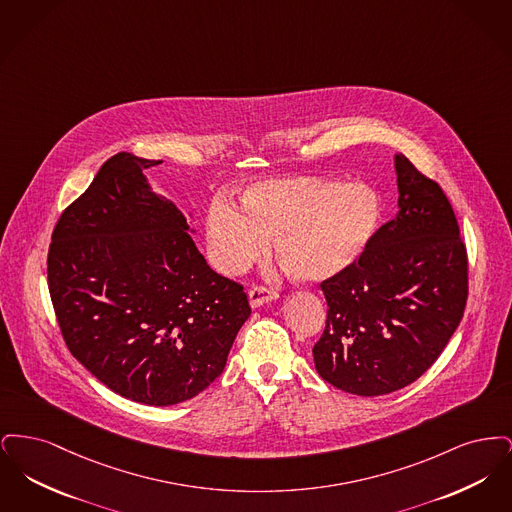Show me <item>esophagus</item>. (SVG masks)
I'll return each instance as SVG.
<instances>
[{"label": "esophagus", "mask_w": 512, "mask_h": 512, "mask_svg": "<svg viewBox=\"0 0 512 512\" xmlns=\"http://www.w3.org/2000/svg\"><path fill=\"white\" fill-rule=\"evenodd\" d=\"M247 295H249V305H251L253 309H255V307H261V305H265L267 301H272V299L278 297V293L268 290L265 286H253Z\"/></svg>", "instance_id": "34e87169"}]
</instances>
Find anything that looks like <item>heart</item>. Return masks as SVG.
<instances>
[{"label": "heart", "mask_w": 512, "mask_h": 512, "mask_svg": "<svg viewBox=\"0 0 512 512\" xmlns=\"http://www.w3.org/2000/svg\"><path fill=\"white\" fill-rule=\"evenodd\" d=\"M380 220L382 201L368 184L292 176L247 186L242 211L222 197L213 199L205 234L224 274L249 267L274 240L276 259L292 278L324 282L361 259Z\"/></svg>", "instance_id": "heart-1"}]
</instances>
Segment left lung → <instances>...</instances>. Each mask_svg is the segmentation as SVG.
<instances>
[{
  "mask_svg": "<svg viewBox=\"0 0 512 512\" xmlns=\"http://www.w3.org/2000/svg\"><path fill=\"white\" fill-rule=\"evenodd\" d=\"M399 211L353 267L320 284L328 317L313 347L338 390L374 397L413 384L455 334L468 297V259L438 182L395 155Z\"/></svg>",
  "mask_w": 512,
  "mask_h": 512,
  "instance_id": "1",
  "label": "left lung"
}]
</instances>
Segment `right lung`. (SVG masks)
<instances>
[{
  "label": "right lung",
  "mask_w": 512,
  "mask_h": 512,
  "mask_svg": "<svg viewBox=\"0 0 512 512\" xmlns=\"http://www.w3.org/2000/svg\"><path fill=\"white\" fill-rule=\"evenodd\" d=\"M153 165L124 151L103 163L55 224L48 286L76 361L122 397L167 407L215 382L251 309L149 188Z\"/></svg>",
  "instance_id": "1"
}]
</instances>
